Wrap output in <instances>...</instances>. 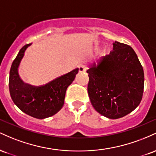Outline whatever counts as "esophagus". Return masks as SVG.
<instances>
[{
	"mask_svg": "<svg viewBox=\"0 0 156 156\" xmlns=\"http://www.w3.org/2000/svg\"><path fill=\"white\" fill-rule=\"evenodd\" d=\"M87 67H86V66H83V65L80 66V67H78V69H79V72H80V73L85 72V71L87 70Z\"/></svg>",
	"mask_w": 156,
	"mask_h": 156,
	"instance_id": "obj_1",
	"label": "esophagus"
}]
</instances>
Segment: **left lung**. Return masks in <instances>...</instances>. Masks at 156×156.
<instances>
[{"instance_id":"1","label":"left lung","mask_w":156,"mask_h":156,"mask_svg":"<svg viewBox=\"0 0 156 156\" xmlns=\"http://www.w3.org/2000/svg\"><path fill=\"white\" fill-rule=\"evenodd\" d=\"M110 54L88 70V94L92 106L109 119L124 117L139 105L144 92L143 67L128 44L115 42Z\"/></svg>"}]
</instances>
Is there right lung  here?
<instances>
[{"label":"right lung","instance_id":"right-lung-1","mask_svg":"<svg viewBox=\"0 0 156 156\" xmlns=\"http://www.w3.org/2000/svg\"><path fill=\"white\" fill-rule=\"evenodd\" d=\"M28 44L20 51L11 67L9 87L11 98L22 112L37 119H44L54 115L64 105L67 87L72 83L78 69L55 78L45 85L33 87L25 83L19 77L17 68Z\"/></svg>","mask_w":156,"mask_h":156}]
</instances>
